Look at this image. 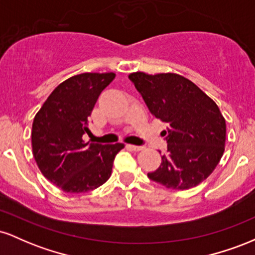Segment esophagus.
<instances>
[{
	"instance_id": "obj_1",
	"label": "esophagus",
	"mask_w": 255,
	"mask_h": 255,
	"mask_svg": "<svg viewBox=\"0 0 255 255\" xmlns=\"http://www.w3.org/2000/svg\"><path fill=\"white\" fill-rule=\"evenodd\" d=\"M128 148H130L131 151H141L144 148V146H136V145H127Z\"/></svg>"
}]
</instances>
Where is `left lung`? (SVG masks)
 Segmentation results:
<instances>
[{
    "label": "left lung",
    "instance_id": "8db88e82",
    "mask_svg": "<svg viewBox=\"0 0 255 255\" xmlns=\"http://www.w3.org/2000/svg\"><path fill=\"white\" fill-rule=\"evenodd\" d=\"M129 80L157 119L168 124V153L147 176L166 188L188 189L211 175L225 145V120L217 104L188 79L174 73L136 72Z\"/></svg>",
    "mask_w": 255,
    "mask_h": 255
}]
</instances>
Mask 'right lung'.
Returning <instances> with one entry per match:
<instances>
[{
	"label": "right lung",
	"instance_id": "obj_1",
	"mask_svg": "<svg viewBox=\"0 0 255 255\" xmlns=\"http://www.w3.org/2000/svg\"><path fill=\"white\" fill-rule=\"evenodd\" d=\"M114 73H83L51 92L34 116L32 150L42 174L64 192L84 193L107 182L124 144L85 142L89 118Z\"/></svg>",
	"mask_w": 255,
	"mask_h": 255
}]
</instances>
